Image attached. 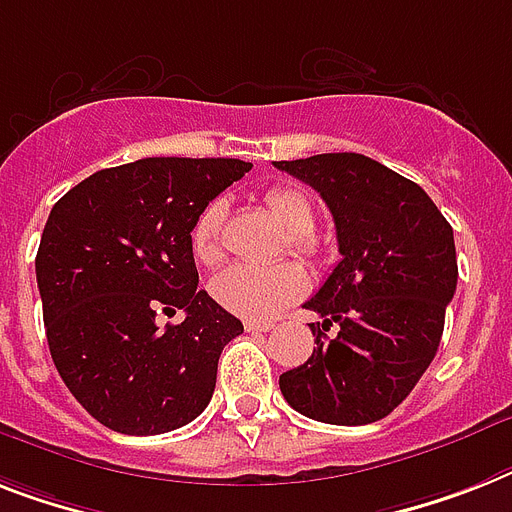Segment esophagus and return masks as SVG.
Segmentation results:
<instances>
[{
    "label": "esophagus",
    "instance_id": "1",
    "mask_svg": "<svg viewBox=\"0 0 512 512\" xmlns=\"http://www.w3.org/2000/svg\"><path fill=\"white\" fill-rule=\"evenodd\" d=\"M244 328H247L249 334H265V331H270V328H273V323H268V321H247V323H244Z\"/></svg>",
    "mask_w": 512,
    "mask_h": 512
}]
</instances>
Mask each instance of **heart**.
<instances>
[{
  "instance_id": "b5f03b06",
  "label": "heart",
  "mask_w": 512,
  "mask_h": 512,
  "mask_svg": "<svg viewBox=\"0 0 512 512\" xmlns=\"http://www.w3.org/2000/svg\"><path fill=\"white\" fill-rule=\"evenodd\" d=\"M265 207L292 236V249L299 255L318 257L323 242L313 234L315 205L299 186L284 184L265 194ZM226 199H213L202 207L191 226V252L202 265H218L223 260V228H226ZM215 302L228 313L249 321H265L297 302L307 292V273L294 263L281 265H231L210 284Z\"/></svg>"
}]
</instances>
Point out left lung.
Here are the masks:
<instances>
[{
    "label": "left lung",
    "mask_w": 512,
    "mask_h": 512,
    "mask_svg": "<svg viewBox=\"0 0 512 512\" xmlns=\"http://www.w3.org/2000/svg\"><path fill=\"white\" fill-rule=\"evenodd\" d=\"M276 168L321 194L342 255L305 302L323 318L310 323L318 347L281 373V394L313 421H381L413 392L442 342L458 286L452 226L421 186L365 155L328 152ZM331 325L337 336L326 340Z\"/></svg>",
    "instance_id": "obj_1"
}]
</instances>
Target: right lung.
Instances as JSON below:
<instances>
[{"label":"right lung","instance_id":"right-lung-1","mask_svg":"<svg viewBox=\"0 0 512 512\" xmlns=\"http://www.w3.org/2000/svg\"><path fill=\"white\" fill-rule=\"evenodd\" d=\"M252 162L147 157L97 170L52 207L39 252L54 368L83 410L131 436L181 429L215 392L242 321L205 289L191 252L202 207ZM187 315L160 329L157 312Z\"/></svg>","mask_w":512,"mask_h":512}]
</instances>
